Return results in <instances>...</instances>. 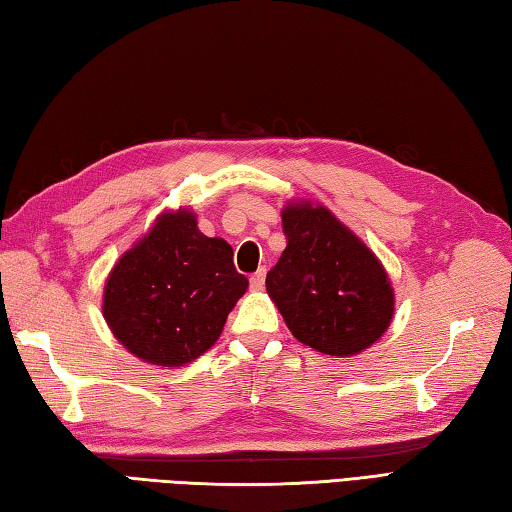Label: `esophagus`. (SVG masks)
I'll return each instance as SVG.
<instances>
[{
	"label": "esophagus",
	"instance_id": "obj_1",
	"mask_svg": "<svg viewBox=\"0 0 512 512\" xmlns=\"http://www.w3.org/2000/svg\"><path fill=\"white\" fill-rule=\"evenodd\" d=\"M265 285V269H258L256 274H252V278H249V287H252L254 291H260Z\"/></svg>",
	"mask_w": 512,
	"mask_h": 512
}]
</instances>
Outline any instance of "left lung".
<instances>
[{
  "mask_svg": "<svg viewBox=\"0 0 512 512\" xmlns=\"http://www.w3.org/2000/svg\"><path fill=\"white\" fill-rule=\"evenodd\" d=\"M283 232L287 247L265 285L289 331L327 356L371 347L393 318L380 260L322 205H287Z\"/></svg>",
  "mask_w": 512,
  "mask_h": 512,
  "instance_id": "8db88e82",
  "label": "left lung"
}]
</instances>
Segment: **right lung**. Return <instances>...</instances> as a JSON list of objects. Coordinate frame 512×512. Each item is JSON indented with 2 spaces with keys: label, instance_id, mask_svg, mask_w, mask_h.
<instances>
[{
  "label": "right lung",
  "instance_id": "1",
  "mask_svg": "<svg viewBox=\"0 0 512 512\" xmlns=\"http://www.w3.org/2000/svg\"><path fill=\"white\" fill-rule=\"evenodd\" d=\"M232 256L223 238L198 232L194 214H163L108 278L103 316L112 333L145 362H192L218 340L247 289Z\"/></svg>",
  "mask_w": 512,
  "mask_h": 512
}]
</instances>
